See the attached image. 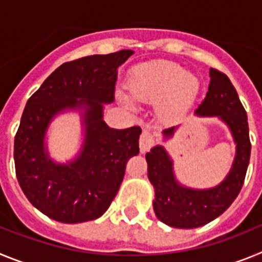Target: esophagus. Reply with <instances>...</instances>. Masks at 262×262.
<instances>
[{"label": "esophagus", "instance_id": "1", "mask_svg": "<svg viewBox=\"0 0 262 262\" xmlns=\"http://www.w3.org/2000/svg\"><path fill=\"white\" fill-rule=\"evenodd\" d=\"M156 142V135L148 128L143 129L142 135H140V140H139V147H140V152L145 154V152L152 147Z\"/></svg>", "mask_w": 262, "mask_h": 262}]
</instances>
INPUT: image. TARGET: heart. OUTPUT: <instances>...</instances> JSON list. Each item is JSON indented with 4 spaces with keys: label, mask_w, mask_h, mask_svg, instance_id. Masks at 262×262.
I'll return each instance as SVG.
<instances>
[{
    "label": "heart",
    "mask_w": 262,
    "mask_h": 262,
    "mask_svg": "<svg viewBox=\"0 0 262 262\" xmlns=\"http://www.w3.org/2000/svg\"><path fill=\"white\" fill-rule=\"evenodd\" d=\"M129 96L138 102L157 103L163 119H172L194 102L200 92V80L169 60H155L136 67L127 84ZM123 103L131 107L126 97Z\"/></svg>",
    "instance_id": "b5f03b06"
}]
</instances>
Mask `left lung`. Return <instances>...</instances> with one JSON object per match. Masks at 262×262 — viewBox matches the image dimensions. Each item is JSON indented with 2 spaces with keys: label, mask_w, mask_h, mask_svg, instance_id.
<instances>
[{
  "label": "left lung",
  "mask_w": 262,
  "mask_h": 262,
  "mask_svg": "<svg viewBox=\"0 0 262 262\" xmlns=\"http://www.w3.org/2000/svg\"><path fill=\"white\" fill-rule=\"evenodd\" d=\"M195 115L221 118L230 127L236 155L232 168L223 181L202 190L182 186L176 180L173 161L164 147L156 145L145 155L148 178L155 187V214L163 223L176 228H196L223 214L242 190L251 157L247 113L232 82L223 72L210 69L209 92L195 110ZM174 129L176 127L164 129V136H173Z\"/></svg>",
  "instance_id": "8db88e82"
}]
</instances>
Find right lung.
Listing matches in <instances>:
<instances>
[{"mask_svg":"<svg viewBox=\"0 0 262 262\" xmlns=\"http://www.w3.org/2000/svg\"><path fill=\"white\" fill-rule=\"evenodd\" d=\"M133 53L64 62L27 101L14 139L15 173L27 200L53 221L82 223L101 216L119 190L127 161L139 154L140 127L110 128L102 119L103 103L114 101L118 67ZM68 108L84 110V144L73 162L56 164L45 151V131Z\"/></svg>","mask_w":262,"mask_h":262,"instance_id":"right-lung-1","label":"right lung"}]
</instances>
